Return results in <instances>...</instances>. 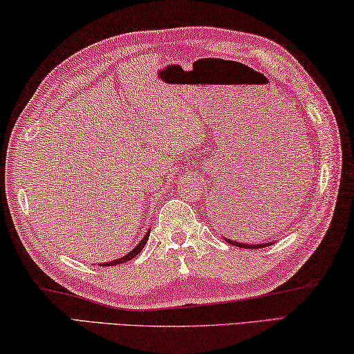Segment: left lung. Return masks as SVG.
Masks as SVG:
<instances>
[{"label": "left lung", "mask_w": 354, "mask_h": 354, "mask_svg": "<svg viewBox=\"0 0 354 354\" xmlns=\"http://www.w3.org/2000/svg\"><path fill=\"white\" fill-rule=\"evenodd\" d=\"M224 207H227L228 208V213H233V208H236V207H233V205H230V203H222V208L219 207L218 209H216V216H218L219 218V222H221V218H224V216L227 214V209L224 208ZM225 211L226 213L224 214L223 212ZM228 244H232V245H236V247H241V249H259V247H268V245H270V243H266V244H243V243H236V241H230V239H227V238H224Z\"/></svg>", "instance_id": "1"}]
</instances>
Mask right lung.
<instances>
[{"mask_svg":"<svg viewBox=\"0 0 354 354\" xmlns=\"http://www.w3.org/2000/svg\"><path fill=\"white\" fill-rule=\"evenodd\" d=\"M149 233H151V230H147V233H146L145 236H142V239L140 241V244L136 245L132 252H129L127 255H124V257H121V258H118V259H115V261L102 263V266H116V264H122V263H126V261H130V259L135 258V257L138 255V253H140L142 249H145V245H146L147 239H149Z\"/></svg>","mask_w":354,"mask_h":354,"instance_id":"right-lung-1","label":"right lung"}]
</instances>
